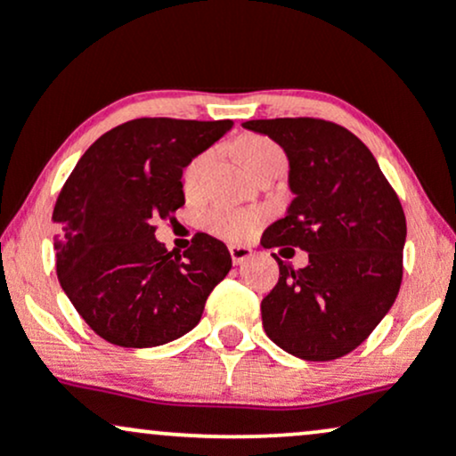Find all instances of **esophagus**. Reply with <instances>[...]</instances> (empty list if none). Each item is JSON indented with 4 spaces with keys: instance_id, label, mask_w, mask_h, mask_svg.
Returning <instances> with one entry per match:
<instances>
[{
    "instance_id": "esophagus-1",
    "label": "esophagus",
    "mask_w": 456,
    "mask_h": 456,
    "mask_svg": "<svg viewBox=\"0 0 456 456\" xmlns=\"http://www.w3.org/2000/svg\"><path fill=\"white\" fill-rule=\"evenodd\" d=\"M229 255H232V261L235 265L244 264L246 259L253 257V250L248 248V246H238V244H232L229 246Z\"/></svg>"
}]
</instances>
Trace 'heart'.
<instances>
[{"instance_id":"1","label":"heart","mask_w":456,"mask_h":456,"mask_svg":"<svg viewBox=\"0 0 456 456\" xmlns=\"http://www.w3.org/2000/svg\"><path fill=\"white\" fill-rule=\"evenodd\" d=\"M272 154H281V150L265 137H242L238 141V156L248 171L253 169L257 162L268 159ZM206 165H208V154H199L186 165L182 182H184V188L188 192H192L197 188ZM264 218L265 214L257 210V208L216 206V208H210V210L203 214V223H206V227L210 229L214 235H218V238H224V240H233V242L250 238V235L257 232L259 224L264 223Z\"/></svg>"}]
</instances>
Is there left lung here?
I'll return each mask as SVG.
<instances>
[{
	"label": "left lung",
	"instance_id": "left-lung-1",
	"mask_svg": "<svg viewBox=\"0 0 456 456\" xmlns=\"http://www.w3.org/2000/svg\"><path fill=\"white\" fill-rule=\"evenodd\" d=\"M242 126L285 150L296 195L261 244L308 253L300 270L272 253L281 276L261 302L265 334L302 360L343 358L369 338L399 294L407 235L399 197L370 150L338 124L276 118Z\"/></svg>",
	"mask_w": 456,
	"mask_h": 456
}]
</instances>
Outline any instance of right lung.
I'll return each mask as SVG.
<instances>
[{"instance_id": "1", "label": "right lung", "mask_w": 456, "mask_h": 456, "mask_svg": "<svg viewBox=\"0 0 456 456\" xmlns=\"http://www.w3.org/2000/svg\"><path fill=\"white\" fill-rule=\"evenodd\" d=\"M232 126L130 119L94 141L68 175L53 210L57 279L104 341L137 349L175 341L232 270L227 246L212 235L195 233L182 255L154 238L156 221L184 206L182 169Z\"/></svg>"}]
</instances>
